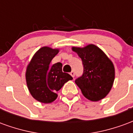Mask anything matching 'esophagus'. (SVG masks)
<instances>
[{
	"label": "esophagus",
	"mask_w": 133,
	"mask_h": 133,
	"mask_svg": "<svg viewBox=\"0 0 133 133\" xmlns=\"http://www.w3.org/2000/svg\"><path fill=\"white\" fill-rule=\"evenodd\" d=\"M70 75L72 76V78H74V76H75V72H74L73 70H72V71H71V72H70Z\"/></svg>",
	"instance_id": "1"
}]
</instances>
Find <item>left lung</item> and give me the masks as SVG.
<instances>
[{"label":"left lung","instance_id":"1","mask_svg":"<svg viewBox=\"0 0 133 133\" xmlns=\"http://www.w3.org/2000/svg\"><path fill=\"white\" fill-rule=\"evenodd\" d=\"M81 58L83 72L75 81L83 95L92 101L105 97L111 90L115 79L113 64L104 52L94 45L72 48Z\"/></svg>","mask_w":133,"mask_h":133}]
</instances>
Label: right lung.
Returning a JSON list of instances; mask_svg holds the SVG:
<instances>
[{"label":"right lung","instance_id":"1","mask_svg":"<svg viewBox=\"0 0 133 133\" xmlns=\"http://www.w3.org/2000/svg\"><path fill=\"white\" fill-rule=\"evenodd\" d=\"M58 50L43 47L38 50L28 65L26 82L30 94L35 100L43 103H52L57 98L56 92L72 76L62 70L61 63L50 64Z\"/></svg>","mask_w":133,"mask_h":133}]
</instances>
